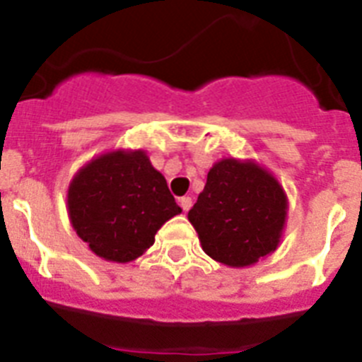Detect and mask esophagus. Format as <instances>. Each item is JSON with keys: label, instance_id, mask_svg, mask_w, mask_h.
Masks as SVG:
<instances>
[{"label": "esophagus", "instance_id": "1", "mask_svg": "<svg viewBox=\"0 0 362 362\" xmlns=\"http://www.w3.org/2000/svg\"><path fill=\"white\" fill-rule=\"evenodd\" d=\"M179 204H181V209H183L185 212H188V210L192 209V199L190 197H181V199H179Z\"/></svg>", "mask_w": 362, "mask_h": 362}]
</instances>
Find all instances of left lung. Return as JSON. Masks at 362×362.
I'll list each match as a JSON object with an SVG mask.
<instances>
[{"instance_id": "8db88e82", "label": "left lung", "mask_w": 362, "mask_h": 362, "mask_svg": "<svg viewBox=\"0 0 362 362\" xmlns=\"http://www.w3.org/2000/svg\"><path fill=\"white\" fill-rule=\"evenodd\" d=\"M288 217L279 179L255 159L223 158L212 165L188 212L204 254L228 268L252 267L277 250Z\"/></svg>"}]
</instances>
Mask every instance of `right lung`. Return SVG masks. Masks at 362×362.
<instances>
[{
  "instance_id": "add662e5",
  "label": "right lung",
  "mask_w": 362,
  "mask_h": 362,
  "mask_svg": "<svg viewBox=\"0 0 362 362\" xmlns=\"http://www.w3.org/2000/svg\"><path fill=\"white\" fill-rule=\"evenodd\" d=\"M66 212L72 228L98 257L124 264L141 257L158 230L183 210L145 150L116 148L74 174Z\"/></svg>"
}]
</instances>
